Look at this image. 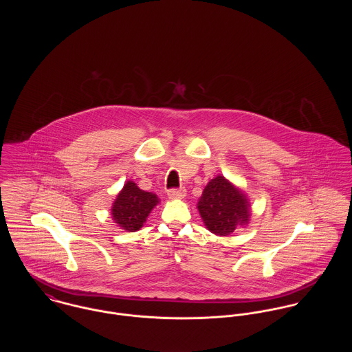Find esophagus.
<instances>
[{
    "label": "esophagus",
    "mask_w": 352,
    "mask_h": 352,
    "mask_svg": "<svg viewBox=\"0 0 352 352\" xmlns=\"http://www.w3.org/2000/svg\"><path fill=\"white\" fill-rule=\"evenodd\" d=\"M168 197L170 199H182L186 197V188H170L168 190Z\"/></svg>",
    "instance_id": "obj_1"
}]
</instances>
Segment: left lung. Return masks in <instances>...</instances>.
Here are the masks:
<instances>
[{
    "instance_id": "8db88e82",
    "label": "left lung",
    "mask_w": 352,
    "mask_h": 352,
    "mask_svg": "<svg viewBox=\"0 0 352 352\" xmlns=\"http://www.w3.org/2000/svg\"><path fill=\"white\" fill-rule=\"evenodd\" d=\"M204 225L218 236H228L250 221V204L245 195L223 176H217L204 188L198 201Z\"/></svg>"
}]
</instances>
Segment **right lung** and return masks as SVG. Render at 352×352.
<instances>
[{
    "label": "right lung",
    "mask_w": 352,
    "mask_h": 352,
    "mask_svg": "<svg viewBox=\"0 0 352 352\" xmlns=\"http://www.w3.org/2000/svg\"><path fill=\"white\" fill-rule=\"evenodd\" d=\"M158 203L154 194L138 188L133 182H127L112 206L115 223L127 232L142 228L151 208Z\"/></svg>",
    "instance_id": "1"
}]
</instances>
